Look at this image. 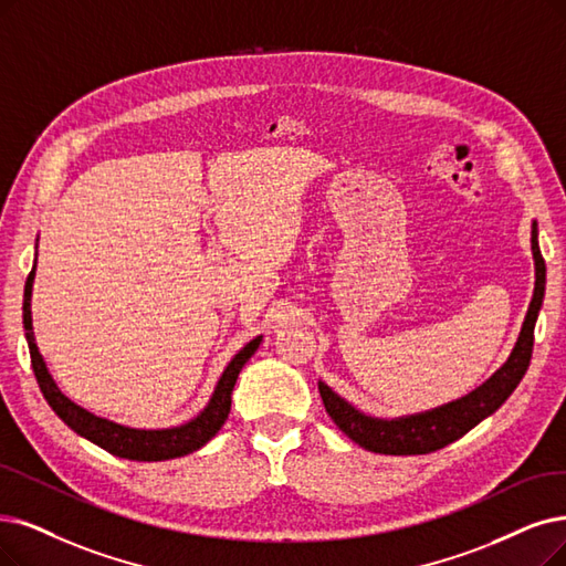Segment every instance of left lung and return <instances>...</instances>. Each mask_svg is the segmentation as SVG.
<instances>
[{"mask_svg":"<svg viewBox=\"0 0 566 566\" xmlns=\"http://www.w3.org/2000/svg\"><path fill=\"white\" fill-rule=\"evenodd\" d=\"M532 255H534V295L525 315L523 329L504 365L496 369L483 386L469 395L437 406L432 411H422L401 418H374L357 411L350 401L338 397L327 382L318 380V390L325 411L342 432L357 446L380 455H424L458 441L471 427L492 416L511 397L523 380L534 346V325L546 292V262L538 251V230L532 222Z\"/></svg>","mask_w":566,"mask_h":566,"instance_id":"8db88e82","label":"left lung"}]
</instances>
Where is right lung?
Returning <instances> with one entry per match:
<instances>
[{"label":"right lung","instance_id":"obj_1","mask_svg":"<svg viewBox=\"0 0 566 566\" xmlns=\"http://www.w3.org/2000/svg\"><path fill=\"white\" fill-rule=\"evenodd\" d=\"M34 266H32L28 283H25V297H22V325H25V338L30 346L32 369H34L39 388H41L43 397H46L51 409L57 413V418L66 427L74 429L78 437L104 448L106 453L123 458V460H137V462H163V460L184 458L188 453H195V450H199L201 446H207L218 434V429L230 416L232 390H234V382L239 378V371L260 348L262 336H255L253 342H248L230 359V365L224 367L222 376L216 382V390H213L209 403L205 406V411H199L192 420L178 424V427H165V429L127 427V424L90 413L87 409H83V406L72 401L57 388V382L53 380L46 361H43V357L36 348V342H34V329H32V285H34V274H36Z\"/></svg>","mask_w":566,"mask_h":566}]
</instances>
